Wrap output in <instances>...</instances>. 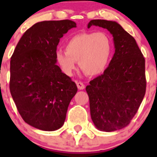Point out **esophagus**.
Wrapping results in <instances>:
<instances>
[{"instance_id":"1","label":"esophagus","mask_w":157,"mask_h":157,"mask_svg":"<svg viewBox=\"0 0 157 157\" xmlns=\"http://www.w3.org/2000/svg\"><path fill=\"white\" fill-rule=\"evenodd\" d=\"M76 86L79 90H84L85 89V85L81 81H76Z\"/></svg>"}]
</instances>
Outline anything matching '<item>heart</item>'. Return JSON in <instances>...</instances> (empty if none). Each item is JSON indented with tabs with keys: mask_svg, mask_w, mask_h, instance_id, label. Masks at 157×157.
Here are the masks:
<instances>
[{
	"mask_svg": "<svg viewBox=\"0 0 157 157\" xmlns=\"http://www.w3.org/2000/svg\"><path fill=\"white\" fill-rule=\"evenodd\" d=\"M65 49L57 50L55 58L67 76L72 75L77 61L86 75H100L107 69L112 55V40L104 32L76 34L67 41Z\"/></svg>",
	"mask_w": 157,
	"mask_h": 157,
	"instance_id": "b5f03b06",
	"label": "heart"
}]
</instances>
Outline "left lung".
<instances>
[{
	"instance_id": "1",
	"label": "left lung",
	"mask_w": 157,
	"mask_h": 157,
	"mask_svg": "<svg viewBox=\"0 0 157 157\" xmlns=\"http://www.w3.org/2000/svg\"><path fill=\"white\" fill-rule=\"evenodd\" d=\"M106 28L113 36L115 54L103 74L90 81L86 92L96 128L112 132L123 129L136 114L146 92L145 59L136 40L115 21L88 23Z\"/></svg>"
}]
</instances>
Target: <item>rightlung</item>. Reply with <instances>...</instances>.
I'll use <instances>...</instances> for the list:
<instances>
[{
	"label": "right lung",
	"instance_id": "obj_1",
	"mask_svg": "<svg viewBox=\"0 0 157 157\" xmlns=\"http://www.w3.org/2000/svg\"><path fill=\"white\" fill-rule=\"evenodd\" d=\"M76 23L65 19L35 23L21 37L10 60V90L23 121L44 131L63 126L77 92L76 83L56 64L60 38Z\"/></svg>",
	"mask_w": 157,
	"mask_h": 157
}]
</instances>
